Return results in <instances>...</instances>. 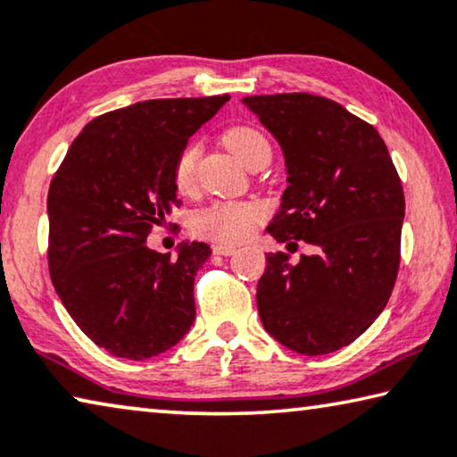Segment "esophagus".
Instances as JSON below:
<instances>
[{
	"label": "esophagus",
	"instance_id": "obj_1",
	"mask_svg": "<svg viewBox=\"0 0 457 457\" xmlns=\"http://www.w3.org/2000/svg\"><path fill=\"white\" fill-rule=\"evenodd\" d=\"M212 251H214V255H233V253L237 251V247L235 245H222V243H216L214 247H212Z\"/></svg>",
	"mask_w": 457,
	"mask_h": 457
}]
</instances>
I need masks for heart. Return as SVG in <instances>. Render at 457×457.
Instances as JSON below:
<instances>
[{"label":"heart","mask_w":457,"mask_h":457,"mask_svg":"<svg viewBox=\"0 0 457 457\" xmlns=\"http://www.w3.org/2000/svg\"><path fill=\"white\" fill-rule=\"evenodd\" d=\"M224 145L247 167L270 161L271 145L268 137L255 126L238 124L224 132ZM202 145L187 143L173 161V184L179 194L189 195L198 186V165ZM265 219V208L253 200H222L198 210L192 219V230L198 237L219 243H238L247 238Z\"/></svg>","instance_id":"1"}]
</instances>
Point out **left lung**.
<instances>
[{
	"label": "left lung",
	"mask_w": 457,
	"mask_h": 457,
	"mask_svg": "<svg viewBox=\"0 0 457 457\" xmlns=\"http://www.w3.org/2000/svg\"><path fill=\"white\" fill-rule=\"evenodd\" d=\"M243 104L278 138L287 187L268 233L304 241L290 263L268 253L257 308L273 339L302 355L349 345L378 319L400 265L404 194L374 126L312 94L249 96Z\"/></svg>",
	"instance_id": "1"
}]
</instances>
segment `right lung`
<instances>
[{
  "label": "right lung",
  "mask_w": 457,
  "mask_h": 457,
  "mask_svg": "<svg viewBox=\"0 0 457 457\" xmlns=\"http://www.w3.org/2000/svg\"><path fill=\"white\" fill-rule=\"evenodd\" d=\"M230 96L146 100L97 116L48 187V271L62 306L97 347L126 360L171 349L195 319L206 243L178 259L146 237L179 206L173 161Z\"/></svg>",
  "instance_id": "obj_1"
}]
</instances>
